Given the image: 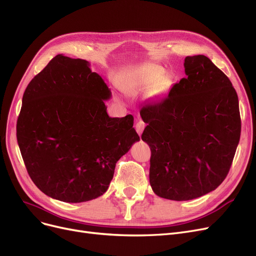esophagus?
<instances>
[{"label": "esophagus", "mask_w": 256, "mask_h": 256, "mask_svg": "<svg viewBox=\"0 0 256 256\" xmlns=\"http://www.w3.org/2000/svg\"><path fill=\"white\" fill-rule=\"evenodd\" d=\"M144 128H146V123L142 120H138L137 123H136V128H136V132H137L139 136L142 134Z\"/></svg>", "instance_id": "1"}]
</instances>
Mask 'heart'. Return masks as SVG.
<instances>
[{"mask_svg":"<svg viewBox=\"0 0 256 256\" xmlns=\"http://www.w3.org/2000/svg\"><path fill=\"white\" fill-rule=\"evenodd\" d=\"M164 75V68L162 66L144 63L121 72L117 78V85L128 94H136L148 90L152 94H159L171 83L168 77H163Z\"/></svg>","mask_w":256,"mask_h":256,"instance_id":"b5f03b06","label":"heart"}]
</instances>
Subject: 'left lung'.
<instances>
[{"label":"left lung","mask_w":256,"mask_h":256,"mask_svg":"<svg viewBox=\"0 0 256 256\" xmlns=\"http://www.w3.org/2000/svg\"><path fill=\"white\" fill-rule=\"evenodd\" d=\"M186 78L164 100L141 108L142 136L152 155L156 195L191 200L226 177L240 138L238 97L229 78L204 54L184 59Z\"/></svg>","instance_id":"left-lung-1"}]
</instances>
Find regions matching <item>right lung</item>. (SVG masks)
<instances>
[{
  "mask_svg": "<svg viewBox=\"0 0 256 256\" xmlns=\"http://www.w3.org/2000/svg\"><path fill=\"white\" fill-rule=\"evenodd\" d=\"M112 96L90 62L56 56L27 85L16 139L34 184L54 200L84 202L106 192L118 160L140 138L134 118H112Z\"/></svg>",
  "mask_w": 256,
  "mask_h": 256,
  "instance_id": "right-lung-1",
  "label": "right lung"
}]
</instances>
